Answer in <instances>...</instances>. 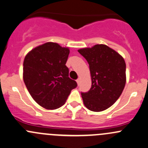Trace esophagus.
<instances>
[{
    "mask_svg": "<svg viewBox=\"0 0 148 148\" xmlns=\"http://www.w3.org/2000/svg\"><path fill=\"white\" fill-rule=\"evenodd\" d=\"M77 84H78V85H79V84H80V82H81V79L79 78L78 79H77Z\"/></svg>",
    "mask_w": 148,
    "mask_h": 148,
    "instance_id": "esophagus-1",
    "label": "esophagus"
}]
</instances>
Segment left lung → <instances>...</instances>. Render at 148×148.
<instances>
[{
  "mask_svg": "<svg viewBox=\"0 0 148 148\" xmlns=\"http://www.w3.org/2000/svg\"><path fill=\"white\" fill-rule=\"evenodd\" d=\"M78 52L89 64L91 87L82 93L84 104L90 111L100 112L119 99L126 82L125 62L121 55L105 45L82 48Z\"/></svg>",
  "mask_w": 148,
  "mask_h": 148,
  "instance_id": "left-lung-1",
  "label": "left lung"
}]
</instances>
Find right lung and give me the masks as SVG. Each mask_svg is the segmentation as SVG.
I'll list each match as a JSON object with an SVG mask.
<instances>
[{
  "label": "right lung",
  "instance_id": "add662e5",
  "mask_svg": "<svg viewBox=\"0 0 148 148\" xmlns=\"http://www.w3.org/2000/svg\"><path fill=\"white\" fill-rule=\"evenodd\" d=\"M68 47L46 42L29 52L23 62V80L32 99L46 109H57L66 102L77 82L66 66Z\"/></svg>",
  "mask_w": 148,
  "mask_h": 148
}]
</instances>
